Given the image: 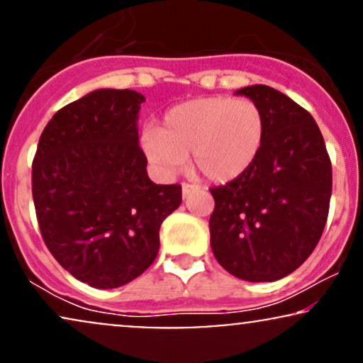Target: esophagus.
Instances as JSON below:
<instances>
[{
    "instance_id": "esophagus-1",
    "label": "esophagus",
    "mask_w": 363,
    "mask_h": 363,
    "mask_svg": "<svg viewBox=\"0 0 363 363\" xmlns=\"http://www.w3.org/2000/svg\"><path fill=\"white\" fill-rule=\"evenodd\" d=\"M195 190H196L195 185H189V183H183V185H182V195H183V199H186V196L194 194Z\"/></svg>"
}]
</instances>
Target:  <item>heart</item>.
<instances>
[{"label": "heart", "instance_id": "obj_1", "mask_svg": "<svg viewBox=\"0 0 363 363\" xmlns=\"http://www.w3.org/2000/svg\"><path fill=\"white\" fill-rule=\"evenodd\" d=\"M266 138V118L250 99L225 96L199 97L173 106L158 129L143 133L146 158L163 174L191 167L213 183L239 178L252 167Z\"/></svg>", "mask_w": 363, "mask_h": 363}]
</instances>
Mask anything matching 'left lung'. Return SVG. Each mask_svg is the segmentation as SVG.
I'll return each mask as SVG.
<instances>
[{"mask_svg": "<svg viewBox=\"0 0 363 363\" xmlns=\"http://www.w3.org/2000/svg\"><path fill=\"white\" fill-rule=\"evenodd\" d=\"M261 107L266 138L244 174L210 190V245L218 264L249 283L296 271L323 234L332 163L313 116L269 86L235 91Z\"/></svg>", "mask_w": 363, "mask_h": 363, "instance_id": "8db88e82", "label": "left lung"}]
</instances>
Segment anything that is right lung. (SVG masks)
Segmentation results:
<instances>
[{
    "instance_id": "right-lung-1",
    "label": "right lung",
    "mask_w": 363,
    "mask_h": 363,
    "mask_svg": "<svg viewBox=\"0 0 363 363\" xmlns=\"http://www.w3.org/2000/svg\"><path fill=\"white\" fill-rule=\"evenodd\" d=\"M145 96L97 89L53 114L40 136L31 191L42 237L75 279L113 289L153 264L180 185L146 172L138 118Z\"/></svg>"
}]
</instances>
